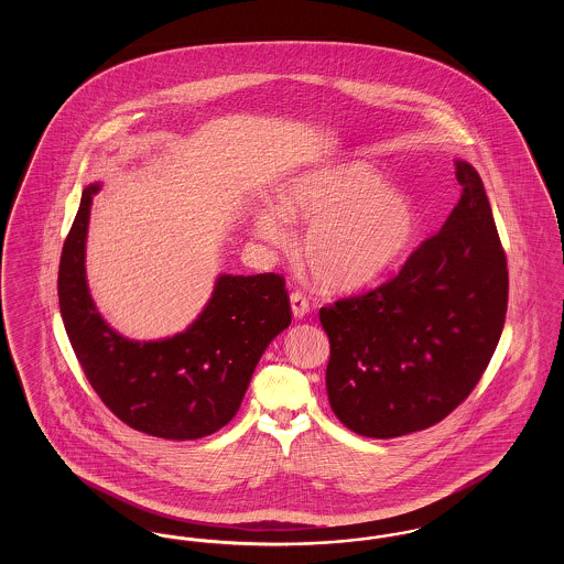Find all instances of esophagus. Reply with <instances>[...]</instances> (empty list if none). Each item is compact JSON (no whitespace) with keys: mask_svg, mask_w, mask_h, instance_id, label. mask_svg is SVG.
Returning <instances> with one entry per match:
<instances>
[{"mask_svg":"<svg viewBox=\"0 0 564 564\" xmlns=\"http://www.w3.org/2000/svg\"><path fill=\"white\" fill-rule=\"evenodd\" d=\"M290 302H292V313H294L295 319H302L311 313V302L302 292H292Z\"/></svg>","mask_w":564,"mask_h":564,"instance_id":"obj_1","label":"esophagus"}]
</instances>
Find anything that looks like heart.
<instances>
[{
  "label": "heart",
  "instance_id": "obj_1",
  "mask_svg": "<svg viewBox=\"0 0 564 564\" xmlns=\"http://www.w3.org/2000/svg\"><path fill=\"white\" fill-rule=\"evenodd\" d=\"M281 215L308 224L300 258L315 281L334 292L357 290L387 274L402 260L419 226L412 200L359 162L297 180L281 196ZM256 228L274 245L290 241L285 221L274 212L256 215Z\"/></svg>",
  "mask_w": 564,
  "mask_h": 564
}]
</instances>
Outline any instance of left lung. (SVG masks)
Returning a JSON list of instances; mask_svg holds the SVG:
<instances>
[{
	"label": "left lung",
	"instance_id": "obj_1",
	"mask_svg": "<svg viewBox=\"0 0 564 564\" xmlns=\"http://www.w3.org/2000/svg\"><path fill=\"white\" fill-rule=\"evenodd\" d=\"M460 198L398 274L322 306L334 414L366 437L446 419L480 382L508 313V258L478 171L455 161Z\"/></svg>",
	"mask_w": 564,
	"mask_h": 564
}]
</instances>
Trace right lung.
<instances>
[{
    "mask_svg": "<svg viewBox=\"0 0 564 564\" xmlns=\"http://www.w3.org/2000/svg\"><path fill=\"white\" fill-rule=\"evenodd\" d=\"M63 242L58 306L72 349L95 393L122 423L164 440H198L232 421L270 340L292 323L285 279L221 274L214 297L184 334L133 343L97 313L84 272L93 196Z\"/></svg>",
    "mask_w": 564,
    "mask_h": 564,
    "instance_id": "obj_1",
    "label": "right lung"
}]
</instances>
